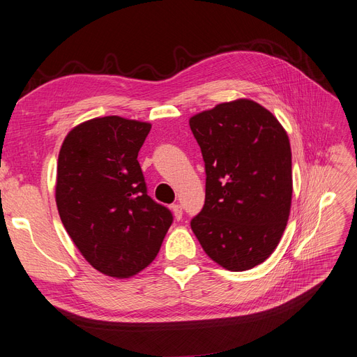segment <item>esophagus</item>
Returning <instances> with one entry per match:
<instances>
[{
  "label": "esophagus",
  "mask_w": 357,
  "mask_h": 357,
  "mask_svg": "<svg viewBox=\"0 0 357 357\" xmlns=\"http://www.w3.org/2000/svg\"><path fill=\"white\" fill-rule=\"evenodd\" d=\"M171 211H173V213H174V218L178 221V220H181V217H183V209H181V206L178 205V204H176V205H171Z\"/></svg>",
  "instance_id": "1"
}]
</instances>
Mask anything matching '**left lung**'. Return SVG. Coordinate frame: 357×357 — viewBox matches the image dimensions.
<instances>
[{"label":"left lung","mask_w":357,"mask_h":357,"mask_svg":"<svg viewBox=\"0 0 357 357\" xmlns=\"http://www.w3.org/2000/svg\"><path fill=\"white\" fill-rule=\"evenodd\" d=\"M206 171L205 205L190 227L209 258L228 271L266 261L291 208V149L273 112L236 99L189 120Z\"/></svg>","instance_id":"left-lung-1"}]
</instances>
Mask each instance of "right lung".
Instances as JSON below:
<instances>
[{"mask_svg": "<svg viewBox=\"0 0 357 357\" xmlns=\"http://www.w3.org/2000/svg\"><path fill=\"white\" fill-rule=\"evenodd\" d=\"M151 124L119 116L80 123L56 164L55 202L70 238L99 273L129 278L158 255L173 222L146 193L137 153Z\"/></svg>", "mask_w": 357, "mask_h": 357, "instance_id": "right-lung-1", "label": "right lung"}]
</instances>
